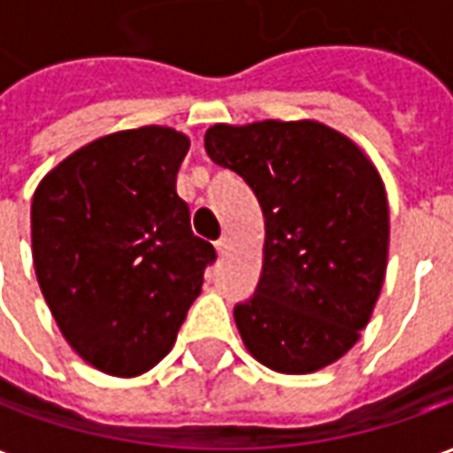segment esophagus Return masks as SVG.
I'll list each match as a JSON object with an SVG mask.
<instances>
[{
    "mask_svg": "<svg viewBox=\"0 0 453 453\" xmlns=\"http://www.w3.org/2000/svg\"><path fill=\"white\" fill-rule=\"evenodd\" d=\"M216 250H218V255L226 257L227 252L233 250V237H227V235L220 237V240H218V242H216Z\"/></svg>",
    "mask_w": 453,
    "mask_h": 453,
    "instance_id": "obj_1",
    "label": "esophagus"
}]
</instances>
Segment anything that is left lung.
Wrapping results in <instances>:
<instances>
[{
  "instance_id": "8db88e82",
  "label": "left lung",
  "mask_w": 453,
  "mask_h": 453,
  "mask_svg": "<svg viewBox=\"0 0 453 453\" xmlns=\"http://www.w3.org/2000/svg\"><path fill=\"white\" fill-rule=\"evenodd\" d=\"M206 152L255 191L265 262L235 305L247 351L279 373H313L359 342L388 266V196L364 150L320 120L216 123Z\"/></svg>"
}]
</instances>
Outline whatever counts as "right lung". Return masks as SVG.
<instances>
[{
  "label": "right lung",
  "mask_w": 453,
  "mask_h": 453,
  "mask_svg": "<svg viewBox=\"0 0 453 453\" xmlns=\"http://www.w3.org/2000/svg\"><path fill=\"white\" fill-rule=\"evenodd\" d=\"M188 145L167 126L116 130L35 187L38 286L67 344L109 376H140L167 357L216 259L177 196Z\"/></svg>",
  "instance_id": "obj_1"
}]
</instances>
